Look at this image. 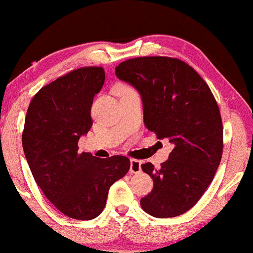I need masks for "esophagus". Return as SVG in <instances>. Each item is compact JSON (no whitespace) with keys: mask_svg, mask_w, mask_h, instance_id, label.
<instances>
[{"mask_svg":"<svg viewBox=\"0 0 253 253\" xmlns=\"http://www.w3.org/2000/svg\"><path fill=\"white\" fill-rule=\"evenodd\" d=\"M141 170V162L138 160L130 161V172L131 173H139Z\"/></svg>","mask_w":253,"mask_h":253,"instance_id":"34e87169","label":"esophagus"}]
</instances>
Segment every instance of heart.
Here are the masks:
<instances>
[{
    "label": "heart",
    "mask_w": 253,
    "mask_h": 253,
    "mask_svg": "<svg viewBox=\"0 0 253 253\" xmlns=\"http://www.w3.org/2000/svg\"><path fill=\"white\" fill-rule=\"evenodd\" d=\"M119 92H120V94H124V93H127V92H133V90L130 89V87L126 86V85H120L119 86Z\"/></svg>",
    "instance_id": "b5f03b06"
}]
</instances>
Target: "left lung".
<instances>
[{"label": "left lung", "mask_w": 253, "mask_h": 253, "mask_svg": "<svg viewBox=\"0 0 253 253\" xmlns=\"http://www.w3.org/2000/svg\"><path fill=\"white\" fill-rule=\"evenodd\" d=\"M116 78L140 94L144 123L172 145L169 160L141 169L154 187L140 200L155 218H171L195 206L213 179L222 155V122L217 101L203 79L184 61L140 57L121 63Z\"/></svg>", "instance_id": "left-lung-1"}]
</instances>
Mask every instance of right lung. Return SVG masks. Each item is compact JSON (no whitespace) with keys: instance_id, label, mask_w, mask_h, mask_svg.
<instances>
[{"instance_id":"right-lung-1","label":"right lung","mask_w":253,"mask_h":253,"mask_svg":"<svg viewBox=\"0 0 253 253\" xmlns=\"http://www.w3.org/2000/svg\"><path fill=\"white\" fill-rule=\"evenodd\" d=\"M105 83L102 67L75 69L43 86L29 104L23 148L36 184L60 212L91 220L104 210L109 187L130 169V160L79 153L92 126L91 106Z\"/></svg>"}]
</instances>
